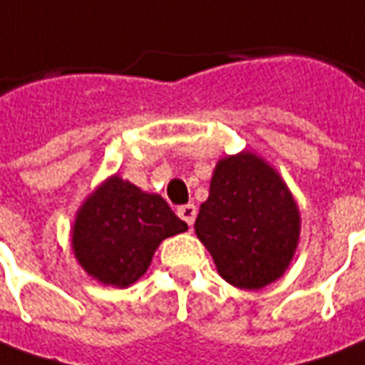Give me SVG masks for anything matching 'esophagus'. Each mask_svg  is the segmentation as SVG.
<instances>
[{
  "label": "esophagus",
  "instance_id": "1",
  "mask_svg": "<svg viewBox=\"0 0 365 365\" xmlns=\"http://www.w3.org/2000/svg\"><path fill=\"white\" fill-rule=\"evenodd\" d=\"M178 216H180L188 226H192L195 225V218H197V207H195V205H185V207L178 208Z\"/></svg>",
  "mask_w": 365,
  "mask_h": 365
}]
</instances>
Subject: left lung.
Here are the masks:
<instances>
[{"instance_id":"left-lung-1","label":"left lung","mask_w":365,"mask_h":365,"mask_svg":"<svg viewBox=\"0 0 365 365\" xmlns=\"http://www.w3.org/2000/svg\"><path fill=\"white\" fill-rule=\"evenodd\" d=\"M195 230L226 282L260 290L292 260L300 212L280 175L245 150L218 160Z\"/></svg>"}]
</instances>
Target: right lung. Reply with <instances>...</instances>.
I'll list each match as a JSON object with an SVG mask.
<instances>
[{
    "instance_id": "obj_1",
    "label": "right lung",
    "mask_w": 365,
    "mask_h": 365,
    "mask_svg": "<svg viewBox=\"0 0 365 365\" xmlns=\"http://www.w3.org/2000/svg\"><path fill=\"white\" fill-rule=\"evenodd\" d=\"M187 228L160 195L143 192L115 175L79 208L71 246L89 276L127 288L147 272L158 245Z\"/></svg>"
}]
</instances>
